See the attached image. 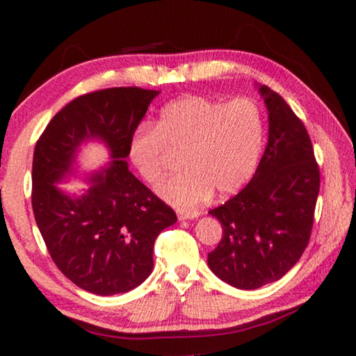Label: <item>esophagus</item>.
I'll use <instances>...</instances> for the list:
<instances>
[{
  "label": "esophagus",
  "instance_id": "obj_1",
  "mask_svg": "<svg viewBox=\"0 0 356 356\" xmlns=\"http://www.w3.org/2000/svg\"><path fill=\"white\" fill-rule=\"evenodd\" d=\"M200 215H201V212H197V210H188V212H185V210H180V212H177V216H179L180 221H184V220H195Z\"/></svg>",
  "mask_w": 356,
  "mask_h": 356
}]
</instances>
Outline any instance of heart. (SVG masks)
Here are the masks:
<instances>
[{"instance_id":"heart-1","label":"heart","mask_w":356,"mask_h":356,"mask_svg":"<svg viewBox=\"0 0 356 356\" xmlns=\"http://www.w3.org/2000/svg\"><path fill=\"white\" fill-rule=\"evenodd\" d=\"M264 114L248 97L220 102L185 95L161 110L154 125H141L129 143L131 163L150 185L163 182L171 154H182L184 170L160 188L166 202L193 209L237 193L250 182L262 154Z\"/></svg>"}]
</instances>
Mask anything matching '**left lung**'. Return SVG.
Here are the masks:
<instances>
[{
    "label": "left lung",
    "mask_w": 356,
    "mask_h": 356,
    "mask_svg": "<svg viewBox=\"0 0 356 356\" xmlns=\"http://www.w3.org/2000/svg\"><path fill=\"white\" fill-rule=\"evenodd\" d=\"M268 110V143L245 188L210 210L222 226L209 252L212 272L237 289H259L291 270L309 243L321 188L311 138L280 94L259 88Z\"/></svg>",
    "instance_id": "1"
}]
</instances>
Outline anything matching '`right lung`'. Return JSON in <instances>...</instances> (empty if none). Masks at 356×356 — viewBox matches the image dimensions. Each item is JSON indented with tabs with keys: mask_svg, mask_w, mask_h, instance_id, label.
I'll use <instances>...</instances> for the list:
<instances>
[{
	"mask_svg": "<svg viewBox=\"0 0 356 356\" xmlns=\"http://www.w3.org/2000/svg\"><path fill=\"white\" fill-rule=\"evenodd\" d=\"M159 91L110 88L80 95L55 114L35 143L33 212L53 262L95 295L129 292L152 272L154 243L176 212L129 171V143ZM99 139L111 165L81 197L54 185L73 172L77 147Z\"/></svg>",
	"mask_w": 356,
	"mask_h": 356,
	"instance_id": "1",
	"label": "right lung"
}]
</instances>
